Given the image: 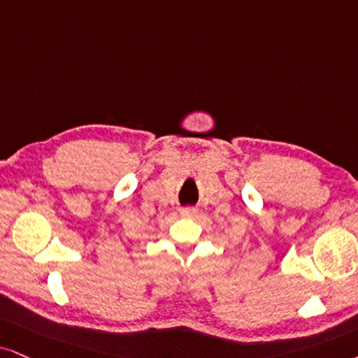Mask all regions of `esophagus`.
Segmentation results:
<instances>
[{"instance_id":"34e87169","label":"esophagus","mask_w":358,"mask_h":358,"mask_svg":"<svg viewBox=\"0 0 358 358\" xmlns=\"http://www.w3.org/2000/svg\"><path fill=\"white\" fill-rule=\"evenodd\" d=\"M196 214L197 209H194V207H182V209H180V215H182V217H194Z\"/></svg>"}]
</instances>
